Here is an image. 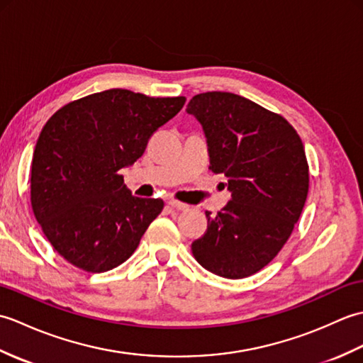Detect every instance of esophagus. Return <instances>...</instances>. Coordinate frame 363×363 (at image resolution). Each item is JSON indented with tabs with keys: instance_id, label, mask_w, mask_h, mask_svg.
<instances>
[{
	"instance_id": "34e87169",
	"label": "esophagus",
	"mask_w": 363,
	"mask_h": 363,
	"mask_svg": "<svg viewBox=\"0 0 363 363\" xmlns=\"http://www.w3.org/2000/svg\"><path fill=\"white\" fill-rule=\"evenodd\" d=\"M168 206H169V207H173V209H176V211H187V209H189V206H187V204L176 201V199H169V201H168Z\"/></svg>"
}]
</instances>
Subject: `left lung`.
I'll return each mask as SVG.
<instances>
[{"mask_svg": "<svg viewBox=\"0 0 363 363\" xmlns=\"http://www.w3.org/2000/svg\"><path fill=\"white\" fill-rule=\"evenodd\" d=\"M187 112L201 123L211 169L228 177L230 201L191 243L198 264L242 279L272 262L287 243L309 191L304 145L281 115L229 91H206Z\"/></svg>", "mask_w": 363, "mask_h": 363, "instance_id": "left-lung-1", "label": "left lung"}]
</instances>
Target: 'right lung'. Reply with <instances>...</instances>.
Wrapping results in <instances>:
<instances>
[{"label":"right lung","mask_w":363,"mask_h":363,"mask_svg":"<svg viewBox=\"0 0 363 363\" xmlns=\"http://www.w3.org/2000/svg\"><path fill=\"white\" fill-rule=\"evenodd\" d=\"M186 98L111 89L68 103L46 121L30 165V204L60 256L89 273L118 267L137 250L164 201L133 196L118 173Z\"/></svg>","instance_id":"add662e5"}]
</instances>
